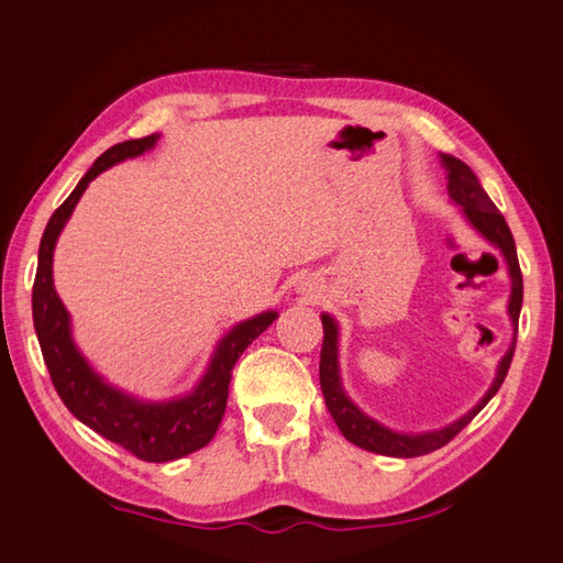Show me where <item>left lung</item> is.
Instances as JSON below:
<instances>
[{
    "label": "left lung",
    "instance_id": "1",
    "mask_svg": "<svg viewBox=\"0 0 563 563\" xmlns=\"http://www.w3.org/2000/svg\"><path fill=\"white\" fill-rule=\"evenodd\" d=\"M443 165L448 169V194H451V199L465 209V217L470 219V223H473V227L483 233L487 241H493L495 246L505 253L507 265H509V278H512L509 317H512V322L517 324L519 310H522L525 283H522V271H519L512 231H509L505 217L499 213L495 203L489 201L485 189L479 187L477 177L473 175V169H470L465 162H460L451 155H443ZM322 330H324V340H322V352H320V386L324 394V404L330 408L334 423L340 426L342 435L350 443L364 448V451L391 455V457L428 455L438 451V448H443L445 443H451L453 438L463 431V428L473 421L479 411H483V406L489 401V398L499 391V386H503L505 376L509 372V364H512L515 344H517V336H515V344L509 346L505 360L499 362L497 379L493 388H489L483 401H479L473 411L460 418V421H455L453 426L443 428V431H433L423 435H404V433L388 431V428L372 421L369 416H364L360 408L346 398L340 384V369H336V324L330 314H322Z\"/></svg>",
    "mask_w": 563,
    "mask_h": 563
}]
</instances>
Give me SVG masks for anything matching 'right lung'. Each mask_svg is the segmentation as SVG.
Here are the masks:
<instances>
[{
  "mask_svg": "<svg viewBox=\"0 0 563 563\" xmlns=\"http://www.w3.org/2000/svg\"><path fill=\"white\" fill-rule=\"evenodd\" d=\"M157 142V135L128 140L120 145L106 150L93 167L86 172V177L78 181V187L70 191V197L60 203L48 219L44 236L38 246V268L34 278L32 310L34 327L41 344V354L48 366L51 382L60 396V401L74 413L78 421L93 428L108 441L125 448L140 460L147 463H167L189 455L207 445L227 411L231 372L236 366L243 350L268 330L275 320V312H263L253 320L241 322L239 327L223 336L213 362L203 376L197 391L169 404H140L135 398L115 391L108 384L100 382V376L90 372L84 356L76 352L68 332V312L60 305L51 278V263H54V246L60 229L74 211L76 201L86 187L100 172L115 165L120 159L137 157Z\"/></svg>",
  "mask_w": 563,
  "mask_h": 563,
  "instance_id": "right-lung-1",
  "label": "right lung"
}]
</instances>
